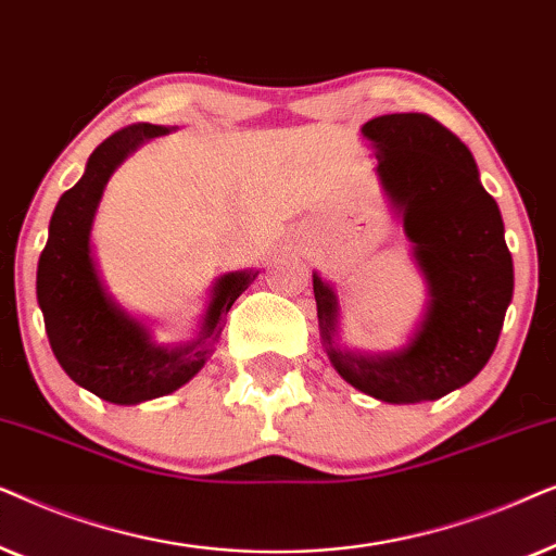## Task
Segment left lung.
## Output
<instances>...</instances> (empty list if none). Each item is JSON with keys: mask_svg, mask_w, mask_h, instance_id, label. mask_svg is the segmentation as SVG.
I'll list each match as a JSON object with an SVG mask.
<instances>
[{"mask_svg": "<svg viewBox=\"0 0 556 556\" xmlns=\"http://www.w3.org/2000/svg\"><path fill=\"white\" fill-rule=\"evenodd\" d=\"M375 174L428 286L413 337L394 352L364 354L339 337V295L314 273L318 331L331 367L390 405L440 400L491 359L514 295V261L498 204L458 136L425 113H390L362 126Z\"/></svg>", "mask_w": 556, "mask_h": 556, "instance_id": "left-lung-1", "label": "left lung"}]
</instances>
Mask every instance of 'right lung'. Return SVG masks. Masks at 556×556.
Masks as SVG:
<instances>
[{"label":"right lung","mask_w":556,"mask_h":556,"mask_svg":"<svg viewBox=\"0 0 556 556\" xmlns=\"http://www.w3.org/2000/svg\"><path fill=\"white\" fill-rule=\"evenodd\" d=\"M169 131L174 126L134 124L109 136L78 185L60 197L37 263V303L52 354L75 384L113 405H139L187 384L215 352L227 311L257 278V270L219 276L200 331L185 344H159L149 324L109 293L90 242L103 189L136 149Z\"/></svg>","instance_id":"1"}]
</instances>
